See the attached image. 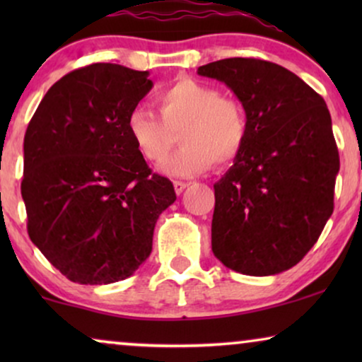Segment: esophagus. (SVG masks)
<instances>
[{
  "mask_svg": "<svg viewBox=\"0 0 362 362\" xmlns=\"http://www.w3.org/2000/svg\"><path fill=\"white\" fill-rule=\"evenodd\" d=\"M173 185H175L176 194H181V192L185 191L187 186H189V182H186V181H175V182H173Z\"/></svg>",
  "mask_w": 362,
  "mask_h": 362,
  "instance_id": "1",
  "label": "esophagus"
}]
</instances>
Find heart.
Listing matches in <instances>:
<instances>
[{"mask_svg":"<svg viewBox=\"0 0 362 362\" xmlns=\"http://www.w3.org/2000/svg\"><path fill=\"white\" fill-rule=\"evenodd\" d=\"M156 115L146 107L132 108L127 130L146 161L160 163L176 143L182 146L163 163L168 176L202 175L216 163L227 165L244 150L249 120L240 102L222 97L214 86L180 78L155 93Z\"/></svg>","mask_w":362,"mask_h":362,"instance_id":"obj_1","label":"heart"}]
</instances>
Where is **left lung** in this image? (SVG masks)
Wrapping results in <instances>:
<instances>
[{"instance_id":"left-lung-1","label":"left lung","mask_w":362,"mask_h":362,"mask_svg":"<svg viewBox=\"0 0 362 362\" xmlns=\"http://www.w3.org/2000/svg\"><path fill=\"white\" fill-rule=\"evenodd\" d=\"M224 82L249 120L244 150L214 185L212 252L244 275L298 264L333 214L339 171L328 107L279 64L230 57L197 69Z\"/></svg>"}]
</instances>
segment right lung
Wrapping results in <instances>:
<instances>
[{"mask_svg": "<svg viewBox=\"0 0 362 362\" xmlns=\"http://www.w3.org/2000/svg\"><path fill=\"white\" fill-rule=\"evenodd\" d=\"M148 71L98 62L49 88L24 135L28 234L71 281L125 280L151 254L158 217L176 201L127 130L151 90Z\"/></svg>", "mask_w": 362, "mask_h": 362, "instance_id": "1", "label": "right lung"}]
</instances>
